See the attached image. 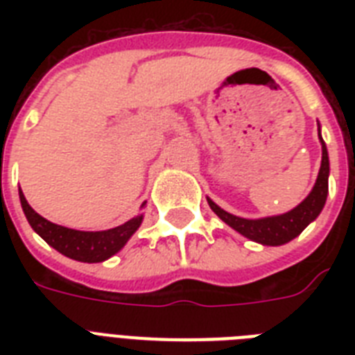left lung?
<instances>
[{
    "mask_svg": "<svg viewBox=\"0 0 355 355\" xmlns=\"http://www.w3.org/2000/svg\"><path fill=\"white\" fill-rule=\"evenodd\" d=\"M319 139L322 144V162H320L319 177H317V182H315L311 193L297 208H293L291 211L282 214V216L263 217V219H243V217L232 216V214L219 208L214 200L208 199L210 208L221 217L223 221L227 223L228 227H232L236 232L252 239V241L261 243V245L278 247V245H284V243H289L291 239H295L304 228L308 227L309 223L319 217V214L326 205V197H328L330 160H328V149H326L322 136H320V128Z\"/></svg>",
    "mask_w": 355,
    "mask_h": 355,
    "instance_id": "8db88e82",
    "label": "left lung"
}]
</instances>
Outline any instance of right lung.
Returning <instances> with one entry per match:
<instances>
[{"instance_id": "add662e5", "label": "right lung", "mask_w": 355, "mask_h": 355, "mask_svg": "<svg viewBox=\"0 0 355 355\" xmlns=\"http://www.w3.org/2000/svg\"><path fill=\"white\" fill-rule=\"evenodd\" d=\"M19 202H21V208H24V214L31 228L49 247H53L64 256H68V258L85 261V263H99V261H105L116 252H119L144 221V216H136L121 227L110 228V230L83 232V230L60 227V225H55V223L44 219L40 214H36L31 208L21 191H19Z\"/></svg>"}]
</instances>
